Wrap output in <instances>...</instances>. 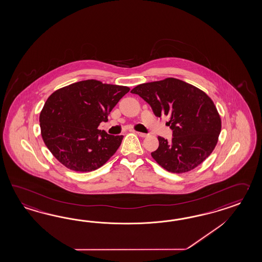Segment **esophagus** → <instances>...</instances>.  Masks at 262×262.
<instances>
[{
  "label": "esophagus",
  "mask_w": 262,
  "mask_h": 262,
  "mask_svg": "<svg viewBox=\"0 0 262 262\" xmlns=\"http://www.w3.org/2000/svg\"><path fill=\"white\" fill-rule=\"evenodd\" d=\"M136 134H137V135H139L140 137H147V134H143V133H139V132H136Z\"/></svg>",
  "instance_id": "1"
}]
</instances>
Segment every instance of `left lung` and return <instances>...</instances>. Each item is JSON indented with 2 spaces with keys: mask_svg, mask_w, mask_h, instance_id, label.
<instances>
[{
  "mask_svg": "<svg viewBox=\"0 0 262 262\" xmlns=\"http://www.w3.org/2000/svg\"><path fill=\"white\" fill-rule=\"evenodd\" d=\"M130 93L150 105L154 115H169L170 142L158 137L159 147L151 156L160 166L173 173L190 171L213 151L222 129L217 108L202 90L177 78L147 82Z\"/></svg>",
  "mask_w": 262,
  "mask_h": 262,
  "instance_id": "left-lung-1",
  "label": "left lung"
}]
</instances>
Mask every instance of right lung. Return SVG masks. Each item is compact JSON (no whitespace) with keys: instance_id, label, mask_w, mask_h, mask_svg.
I'll use <instances>...</instances> for the list:
<instances>
[{"instance_id":"right-lung-1","label":"right lung","mask_w":262,"mask_h":262,"mask_svg":"<svg viewBox=\"0 0 262 262\" xmlns=\"http://www.w3.org/2000/svg\"><path fill=\"white\" fill-rule=\"evenodd\" d=\"M129 91L127 86L88 79L57 90L46 100L39 126L46 147L71 170L89 172L102 166L121 145L123 135L98 129Z\"/></svg>"}]
</instances>
